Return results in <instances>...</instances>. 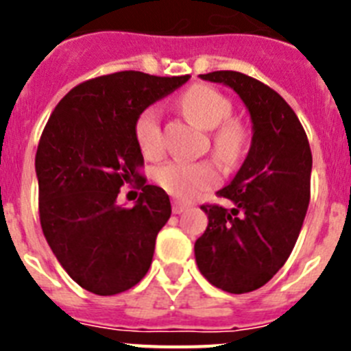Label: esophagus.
<instances>
[{
	"label": "esophagus",
	"mask_w": 351,
	"mask_h": 351,
	"mask_svg": "<svg viewBox=\"0 0 351 351\" xmlns=\"http://www.w3.org/2000/svg\"><path fill=\"white\" fill-rule=\"evenodd\" d=\"M188 209V204L181 202V200H173L172 202V213L173 214H181Z\"/></svg>",
	"instance_id": "obj_1"
}]
</instances>
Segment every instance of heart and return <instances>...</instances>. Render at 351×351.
Returning a JSON list of instances; mask_svg holds the SVG:
<instances>
[{
  "instance_id": "1",
  "label": "heart",
  "mask_w": 351,
  "mask_h": 351,
  "mask_svg": "<svg viewBox=\"0 0 351 351\" xmlns=\"http://www.w3.org/2000/svg\"><path fill=\"white\" fill-rule=\"evenodd\" d=\"M179 105L198 126L213 130V149L219 158L230 161L241 154L246 130L237 119H228L232 101L223 93L206 84H195L182 93ZM133 135L145 156L156 158L163 153L161 112L156 105H149L138 112L133 123ZM153 178L172 197L190 200L218 182V170L209 161L173 160L156 167Z\"/></svg>"
}]
</instances>
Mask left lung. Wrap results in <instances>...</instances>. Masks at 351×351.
Wrapping results in <instances>:
<instances>
[{"instance_id":"obj_1","label":"left lung","mask_w":351,"mask_h":351,"mask_svg":"<svg viewBox=\"0 0 351 351\" xmlns=\"http://www.w3.org/2000/svg\"><path fill=\"white\" fill-rule=\"evenodd\" d=\"M200 79L241 96L253 137L235 178L218 191L234 207H200L209 225L195 243V258L210 285L247 293L267 283L295 246L309 206L311 149L299 117L274 89L241 71H210Z\"/></svg>"}]
</instances>
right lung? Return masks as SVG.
Instances as JSON below:
<instances>
[{"instance_id": "1", "label": "right lung", "mask_w": 351, "mask_h": 351, "mask_svg": "<svg viewBox=\"0 0 351 351\" xmlns=\"http://www.w3.org/2000/svg\"><path fill=\"white\" fill-rule=\"evenodd\" d=\"M190 75L117 71L64 95L36 149L40 225L71 280L96 295H116L147 274L170 198L145 184L144 156L133 135L142 108L181 88ZM138 178L132 210L117 206L120 186Z\"/></svg>"}]
</instances>
